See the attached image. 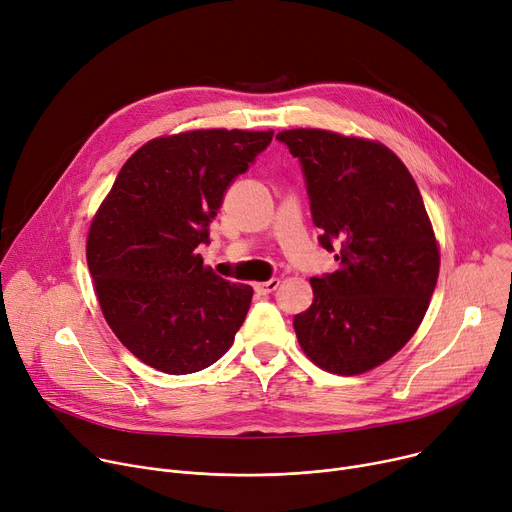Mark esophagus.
Masks as SVG:
<instances>
[{
  "mask_svg": "<svg viewBox=\"0 0 512 512\" xmlns=\"http://www.w3.org/2000/svg\"><path fill=\"white\" fill-rule=\"evenodd\" d=\"M279 285H281L279 279H270V281H264V283H256L254 289H256L258 295H268V293H272V291H277Z\"/></svg>",
  "mask_w": 512,
  "mask_h": 512,
  "instance_id": "1",
  "label": "esophagus"
}]
</instances>
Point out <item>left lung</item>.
Segmentation results:
<instances>
[{"mask_svg":"<svg viewBox=\"0 0 512 512\" xmlns=\"http://www.w3.org/2000/svg\"><path fill=\"white\" fill-rule=\"evenodd\" d=\"M301 164L318 242L336 272L311 277L313 303L293 328L305 355L359 375L414 336L439 277V248L420 190L381 143L320 129L277 135Z\"/></svg>","mask_w":512,"mask_h":512,"instance_id":"8db88e82","label":"left lung"}]
</instances>
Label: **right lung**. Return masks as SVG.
I'll return each mask as SVG.
<instances>
[{"label": "right lung", "mask_w": 512, "mask_h": 512, "mask_svg": "<svg viewBox=\"0 0 512 512\" xmlns=\"http://www.w3.org/2000/svg\"><path fill=\"white\" fill-rule=\"evenodd\" d=\"M272 131H190L145 143L92 221L88 268L108 326L145 365L170 375L207 369L233 344L252 287L203 266L209 225L235 176Z\"/></svg>", "instance_id": "1"}]
</instances>
